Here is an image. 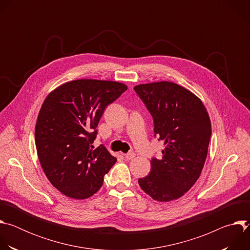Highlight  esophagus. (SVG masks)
Returning a JSON list of instances; mask_svg holds the SVG:
<instances>
[{
	"mask_svg": "<svg viewBox=\"0 0 250 250\" xmlns=\"http://www.w3.org/2000/svg\"><path fill=\"white\" fill-rule=\"evenodd\" d=\"M125 157L126 158V159H128V160H130V159H133L134 157H135V154L133 153V152H128V153H126V154H125Z\"/></svg>",
	"mask_w": 250,
	"mask_h": 250,
	"instance_id": "34e87169",
	"label": "esophagus"
}]
</instances>
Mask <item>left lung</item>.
Here are the masks:
<instances>
[{"label":"left lung","mask_w":250,"mask_h":250,"mask_svg":"<svg viewBox=\"0 0 250 250\" xmlns=\"http://www.w3.org/2000/svg\"><path fill=\"white\" fill-rule=\"evenodd\" d=\"M153 119L154 136L164 141L162 156L151 158L150 173L139 178L140 188L153 200L180 198L196 183L204 167L211 126L202 101L172 82L134 88Z\"/></svg>","instance_id":"left-lung-1"}]
</instances>
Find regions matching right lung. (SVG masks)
Segmentation results:
<instances>
[{
	"instance_id": "obj_1",
	"label": "right lung",
	"mask_w": 250,
	"mask_h": 250,
	"mask_svg": "<svg viewBox=\"0 0 250 250\" xmlns=\"http://www.w3.org/2000/svg\"><path fill=\"white\" fill-rule=\"evenodd\" d=\"M126 90L119 82L81 79L61 85L44 100L35 146L48 180L65 196H93L117 162L103 145L96 149L92 145L105 108Z\"/></svg>"
}]
</instances>
